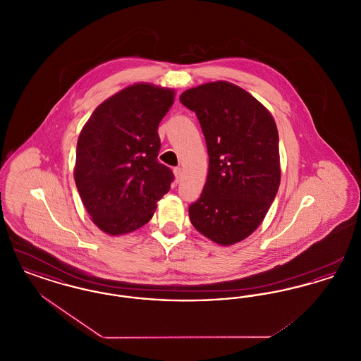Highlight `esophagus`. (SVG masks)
Here are the masks:
<instances>
[{"label": "esophagus", "instance_id": "1", "mask_svg": "<svg viewBox=\"0 0 361 361\" xmlns=\"http://www.w3.org/2000/svg\"><path fill=\"white\" fill-rule=\"evenodd\" d=\"M174 178H176V183H180L181 181V178H183V171H181V168H174Z\"/></svg>", "mask_w": 361, "mask_h": 361}]
</instances>
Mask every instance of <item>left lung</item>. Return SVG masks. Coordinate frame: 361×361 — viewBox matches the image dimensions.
Masks as SVG:
<instances>
[{"mask_svg":"<svg viewBox=\"0 0 361 361\" xmlns=\"http://www.w3.org/2000/svg\"><path fill=\"white\" fill-rule=\"evenodd\" d=\"M208 150L206 185L189 206L193 227L230 246L247 238L264 221L280 185L279 133L271 112L249 92L227 81L183 92Z\"/></svg>","mask_w":361,"mask_h":361,"instance_id":"obj_1","label":"left lung"}]
</instances>
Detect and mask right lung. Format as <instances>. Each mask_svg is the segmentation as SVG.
<instances>
[{
  "label": "right lung",
  "instance_id": "right-lung-1",
  "mask_svg": "<svg viewBox=\"0 0 361 361\" xmlns=\"http://www.w3.org/2000/svg\"><path fill=\"white\" fill-rule=\"evenodd\" d=\"M173 102L169 87L127 86L100 104L81 130L75 185L92 222L112 237L147 224L171 189L172 171L157 159V130Z\"/></svg>",
  "mask_w": 361,
  "mask_h": 361
}]
</instances>
